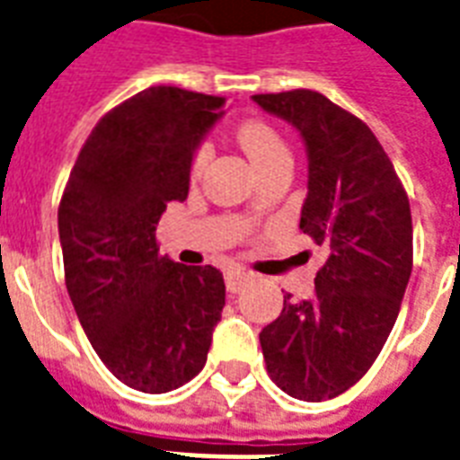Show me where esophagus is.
I'll return each mask as SVG.
<instances>
[{
	"label": "esophagus",
	"mask_w": 460,
	"mask_h": 460,
	"mask_svg": "<svg viewBox=\"0 0 460 460\" xmlns=\"http://www.w3.org/2000/svg\"><path fill=\"white\" fill-rule=\"evenodd\" d=\"M249 280H252V276H249L247 270L230 269L226 273V288L230 293H240V290H244V288L249 286Z\"/></svg>",
	"instance_id": "1"
}]
</instances>
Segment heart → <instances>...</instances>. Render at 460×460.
Returning <instances> with one entry per match:
<instances>
[{
    "label": "heart",
    "mask_w": 460,
    "mask_h": 460,
    "mask_svg": "<svg viewBox=\"0 0 460 460\" xmlns=\"http://www.w3.org/2000/svg\"><path fill=\"white\" fill-rule=\"evenodd\" d=\"M237 141H240L242 151L247 153V158L254 163L256 170H263L280 155H288L286 141L280 138L279 131L273 129L270 124L261 122V119H244L237 127ZM208 155H211V148L201 146L197 155H194V165H191L194 174L204 170Z\"/></svg>",
    "instance_id": "obj_1"
}]
</instances>
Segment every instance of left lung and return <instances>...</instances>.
<instances>
[{"label":"left lung","mask_w":460,"mask_h":460,"mask_svg":"<svg viewBox=\"0 0 460 460\" xmlns=\"http://www.w3.org/2000/svg\"><path fill=\"white\" fill-rule=\"evenodd\" d=\"M252 98L300 131L309 163L300 230L329 247L314 295H288L259 341L270 379L319 403L365 376L396 323L412 270L411 204L372 129L326 95Z\"/></svg>","instance_id":"obj_1"}]
</instances>
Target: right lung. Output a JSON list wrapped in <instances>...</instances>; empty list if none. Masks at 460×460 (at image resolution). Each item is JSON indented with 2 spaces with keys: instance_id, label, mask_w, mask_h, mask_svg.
Returning a JSON list of instances; mask_svg holds the SVG:
<instances>
[{
  "instance_id": "add662e5",
  "label": "right lung",
  "mask_w": 460,
  "mask_h": 460,
  "mask_svg": "<svg viewBox=\"0 0 460 460\" xmlns=\"http://www.w3.org/2000/svg\"><path fill=\"white\" fill-rule=\"evenodd\" d=\"M226 98L153 85L95 124L59 204L66 290L85 336L122 384L165 394L206 365L223 273L158 254L155 226L190 194L197 148Z\"/></svg>"
}]
</instances>
